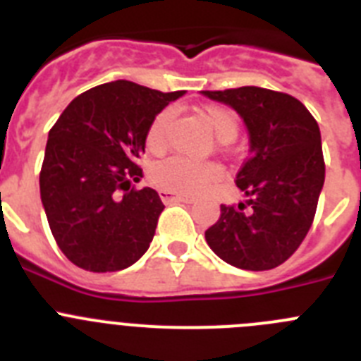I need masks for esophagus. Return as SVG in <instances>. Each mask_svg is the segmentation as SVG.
Instances as JSON below:
<instances>
[{
  "label": "esophagus",
  "instance_id": "obj_1",
  "mask_svg": "<svg viewBox=\"0 0 361 361\" xmlns=\"http://www.w3.org/2000/svg\"><path fill=\"white\" fill-rule=\"evenodd\" d=\"M161 193V199L164 200V202H186V204H191L193 202V197H188V195H177V193H173V191H166V190H161L159 191Z\"/></svg>",
  "mask_w": 361,
  "mask_h": 361
}]
</instances>
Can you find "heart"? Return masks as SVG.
Instances as JSON below:
<instances>
[{
    "label": "heart",
    "mask_w": 361,
    "mask_h": 361,
    "mask_svg": "<svg viewBox=\"0 0 361 361\" xmlns=\"http://www.w3.org/2000/svg\"><path fill=\"white\" fill-rule=\"evenodd\" d=\"M171 110H162L155 116L146 133V145L152 152H161L166 146V137L171 123ZM200 117L208 124L219 141H231L238 132V121L233 111L222 106H206ZM220 177L216 166L206 162H193L183 157H171L157 162L149 170V178L155 186L173 193H200Z\"/></svg>",
    "instance_id": "b5f03b06"
}]
</instances>
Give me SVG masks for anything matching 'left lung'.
I'll list each match as a JSON object with an SVG mask.
<instances>
[{"mask_svg": "<svg viewBox=\"0 0 361 361\" xmlns=\"http://www.w3.org/2000/svg\"><path fill=\"white\" fill-rule=\"evenodd\" d=\"M202 94L231 106L250 133V157L237 173L247 199L220 206L206 242L238 269H273L298 250L317 213L325 180L318 123L282 92L240 86Z\"/></svg>", "mask_w": 361, "mask_h": 361, "instance_id": "8db88e82", "label": "left lung"}]
</instances>
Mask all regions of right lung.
I'll list each match as a JSON object with an SVG mask.
<instances>
[{
  "label": "right lung",
  "mask_w": 361,
  "mask_h": 361,
  "mask_svg": "<svg viewBox=\"0 0 361 361\" xmlns=\"http://www.w3.org/2000/svg\"><path fill=\"white\" fill-rule=\"evenodd\" d=\"M180 92L111 81L82 92L49 132L39 175L50 231L70 262L121 271L148 251L164 209L152 188L135 190L149 124Z\"/></svg>",
  "instance_id": "obj_1"
}]
</instances>
